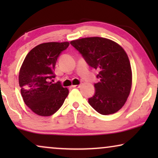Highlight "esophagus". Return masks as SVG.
<instances>
[{"label":"esophagus","instance_id":"34e87169","mask_svg":"<svg viewBox=\"0 0 158 158\" xmlns=\"http://www.w3.org/2000/svg\"><path fill=\"white\" fill-rule=\"evenodd\" d=\"M81 86V85H72L73 88H80Z\"/></svg>","mask_w":158,"mask_h":158}]
</instances>
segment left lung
<instances>
[{"instance_id":"8db88e82","label":"left lung","mask_w":158,"mask_h":158,"mask_svg":"<svg viewBox=\"0 0 158 158\" xmlns=\"http://www.w3.org/2000/svg\"><path fill=\"white\" fill-rule=\"evenodd\" d=\"M70 44L90 67L100 72L95 95L88 103L99 114L109 115L123 107L130 94L132 73L128 55L117 43L94 36L73 40Z\"/></svg>"}]
</instances>
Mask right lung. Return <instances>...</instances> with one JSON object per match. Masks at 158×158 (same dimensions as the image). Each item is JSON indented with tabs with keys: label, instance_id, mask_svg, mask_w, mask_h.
<instances>
[{
	"label": "right lung",
	"instance_id": "1",
	"mask_svg": "<svg viewBox=\"0 0 158 158\" xmlns=\"http://www.w3.org/2000/svg\"><path fill=\"white\" fill-rule=\"evenodd\" d=\"M70 43L47 42L34 47L26 56L19 75L25 104L42 116L52 115L62 106L69 90L60 82L52 83L57 57Z\"/></svg>",
	"mask_w": 158,
	"mask_h": 158
}]
</instances>
